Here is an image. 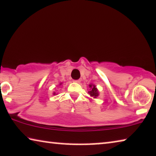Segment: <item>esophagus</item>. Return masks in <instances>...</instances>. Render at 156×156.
<instances>
[{
	"instance_id": "1",
	"label": "esophagus",
	"mask_w": 156,
	"mask_h": 156,
	"mask_svg": "<svg viewBox=\"0 0 156 156\" xmlns=\"http://www.w3.org/2000/svg\"><path fill=\"white\" fill-rule=\"evenodd\" d=\"M74 82H76V83H80V80H74Z\"/></svg>"
}]
</instances>
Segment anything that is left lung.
<instances>
[{
    "instance_id": "left-lung-1",
    "label": "left lung",
    "mask_w": 156,
    "mask_h": 156,
    "mask_svg": "<svg viewBox=\"0 0 156 156\" xmlns=\"http://www.w3.org/2000/svg\"><path fill=\"white\" fill-rule=\"evenodd\" d=\"M89 87L91 89V91L89 92V94H90V96H92V97H94V98H96V97L98 96V90H97V89H96V86L90 84Z\"/></svg>"
}]
</instances>
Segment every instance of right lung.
Masks as SVG:
<instances>
[{
	"label": "right lung",
	"mask_w": 156,
	"mask_h": 156,
	"mask_svg": "<svg viewBox=\"0 0 156 156\" xmlns=\"http://www.w3.org/2000/svg\"><path fill=\"white\" fill-rule=\"evenodd\" d=\"M60 84H61V83H60ZM53 94H54V95H55V93H53Z\"/></svg>",
	"instance_id": "add662e5"
}]
</instances>
